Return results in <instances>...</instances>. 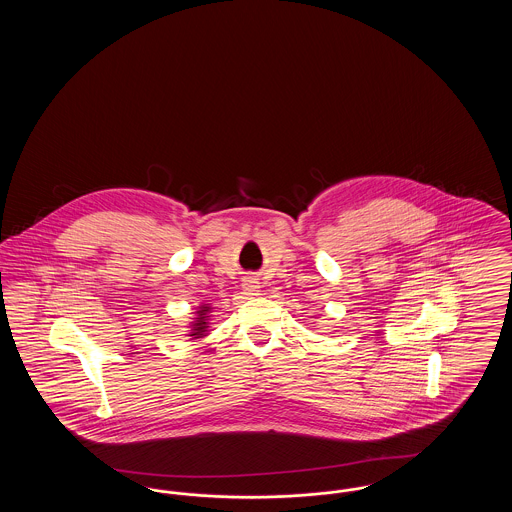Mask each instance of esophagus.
Instances as JSON below:
<instances>
[{"mask_svg":"<svg viewBox=\"0 0 512 512\" xmlns=\"http://www.w3.org/2000/svg\"><path fill=\"white\" fill-rule=\"evenodd\" d=\"M244 293L245 295H259V282H257V278H251V276L245 278Z\"/></svg>","mask_w":512,"mask_h":512,"instance_id":"esophagus-1","label":"esophagus"}]
</instances>
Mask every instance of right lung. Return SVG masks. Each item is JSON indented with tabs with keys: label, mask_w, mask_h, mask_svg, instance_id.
<instances>
[{
	"label": "right lung",
	"mask_w": 512,
	"mask_h": 512,
	"mask_svg": "<svg viewBox=\"0 0 512 512\" xmlns=\"http://www.w3.org/2000/svg\"><path fill=\"white\" fill-rule=\"evenodd\" d=\"M209 305H201L199 307V311L195 313L197 315V318H195L194 322H192V330H190V334L188 336H192L194 340H197V338H203L205 334H207V313H209Z\"/></svg>",
	"instance_id": "obj_1"
}]
</instances>
